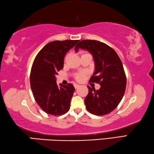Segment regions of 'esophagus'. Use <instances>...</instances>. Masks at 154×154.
I'll return each mask as SVG.
<instances>
[{"mask_svg":"<svg viewBox=\"0 0 154 154\" xmlns=\"http://www.w3.org/2000/svg\"><path fill=\"white\" fill-rule=\"evenodd\" d=\"M74 87H75V89H77L78 88L80 87V86H79V85H78V84H74Z\"/></svg>","mask_w":154,"mask_h":154,"instance_id":"esophagus-1","label":"esophagus"}]
</instances>
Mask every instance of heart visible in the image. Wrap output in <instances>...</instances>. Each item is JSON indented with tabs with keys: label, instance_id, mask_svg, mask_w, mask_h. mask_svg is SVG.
I'll return each instance as SVG.
<instances>
[{
	"label": "heart",
	"instance_id": "heart-1",
	"mask_svg": "<svg viewBox=\"0 0 154 154\" xmlns=\"http://www.w3.org/2000/svg\"><path fill=\"white\" fill-rule=\"evenodd\" d=\"M85 54H87V53H82V55H85ZM68 55H66L64 58V60L66 61L67 60L68 58ZM83 78H84V75L82 74V73H78V74L75 75V79H76V80H77V81H82V80L83 79Z\"/></svg>",
	"mask_w": 154,
	"mask_h": 154
}]
</instances>
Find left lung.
Wrapping results in <instances>:
<instances>
[{"instance_id": "left-lung-1", "label": "left lung", "mask_w": 154, "mask_h": 154, "mask_svg": "<svg viewBox=\"0 0 154 154\" xmlns=\"http://www.w3.org/2000/svg\"><path fill=\"white\" fill-rule=\"evenodd\" d=\"M79 48L88 51L93 56L95 70L90 81L101 86L97 90L88 86V94L84 100L87 110L97 116L110 113L125 91L126 75L120 58L110 46L97 40H82L75 50L77 52Z\"/></svg>"}]
</instances>
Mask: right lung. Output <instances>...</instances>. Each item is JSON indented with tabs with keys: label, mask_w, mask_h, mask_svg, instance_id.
I'll list each match as a JSON object with an SVG mask.
<instances>
[{
	"label": "right lung",
	"mask_w": 154,
	"mask_h": 154,
	"mask_svg": "<svg viewBox=\"0 0 154 154\" xmlns=\"http://www.w3.org/2000/svg\"><path fill=\"white\" fill-rule=\"evenodd\" d=\"M79 40L53 41L40 50L33 61L30 84L34 98L44 112L53 116L62 115L69 110L75 88L56 83V75L64 67V56Z\"/></svg>",
	"instance_id": "right-lung-1"
}]
</instances>
